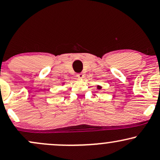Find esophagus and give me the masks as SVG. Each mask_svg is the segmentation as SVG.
<instances>
[{"label": "esophagus", "instance_id": "1", "mask_svg": "<svg viewBox=\"0 0 160 160\" xmlns=\"http://www.w3.org/2000/svg\"><path fill=\"white\" fill-rule=\"evenodd\" d=\"M77 76H78V78H84V74H82V73H79Z\"/></svg>", "mask_w": 160, "mask_h": 160}]
</instances>
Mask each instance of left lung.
Returning a JSON list of instances; mask_svg holds the SVG:
<instances>
[{
    "label": "left lung",
    "instance_id": "obj_1",
    "mask_svg": "<svg viewBox=\"0 0 160 160\" xmlns=\"http://www.w3.org/2000/svg\"><path fill=\"white\" fill-rule=\"evenodd\" d=\"M98 89H101V87H100V86H98Z\"/></svg>",
    "mask_w": 160,
    "mask_h": 160
}]
</instances>
